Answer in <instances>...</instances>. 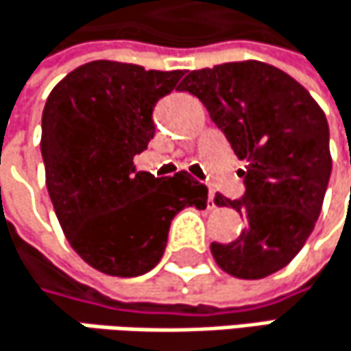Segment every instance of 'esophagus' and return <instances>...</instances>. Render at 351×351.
Returning <instances> with one entry per match:
<instances>
[{
	"label": "esophagus",
	"instance_id": "obj_1",
	"mask_svg": "<svg viewBox=\"0 0 351 351\" xmlns=\"http://www.w3.org/2000/svg\"><path fill=\"white\" fill-rule=\"evenodd\" d=\"M214 197H216V192H214V190H210V192H208V208H216Z\"/></svg>",
	"mask_w": 351,
	"mask_h": 351
}]
</instances>
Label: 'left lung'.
<instances>
[{
	"label": "left lung",
	"instance_id": "obj_1",
	"mask_svg": "<svg viewBox=\"0 0 351 351\" xmlns=\"http://www.w3.org/2000/svg\"><path fill=\"white\" fill-rule=\"evenodd\" d=\"M180 88L246 161L244 197H214L246 226L237 241L212 242V256L237 279H265L297 256L319 218L331 173L326 112L295 78L258 60L192 70Z\"/></svg>",
	"mask_w": 351,
	"mask_h": 351
}]
</instances>
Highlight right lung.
Listing matches in <instances>:
<instances>
[{"mask_svg": "<svg viewBox=\"0 0 351 351\" xmlns=\"http://www.w3.org/2000/svg\"><path fill=\"white\" fill-rule=\"evenodd\" d=\"M182 76L93 60L66 74L46 101L40 147L56 218L74 252L110 277L152 271L173 216L206 208L208 188L188 171L161 180L133 163L154 139L155 103Z\"/></svg>", "mask_w": 351, "mask_h": 351, "instance_id": "1", "label": "right lung"}]
</instances>
